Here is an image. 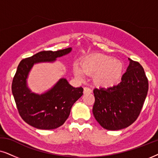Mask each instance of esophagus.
<instances>
[{"label":"esophagus","instance_id":"1","mask_svg":"<svg viewBox=\"0 0 158 158\" xmlns=\"http://www.w3.org/2000/svg\"><path fill=\"white\" fill-rule=\"evenodd\" d=\"M92 93V89L89 87H84V94H89Z\"/></svg>","mask_w":158,"mask_h":158}]
</instances>
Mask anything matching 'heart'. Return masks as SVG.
<instances>
[{
  "label": "heart",
  "instance_id": "b5f03b06",
  "mask_svg": "<svg viewBox=\"0 0 158 158\" xmlns=\"http://www.w3.org/2000/svg\"><path fill=\"white\" fill-rule=\"evenodd\" d=\"M124 70L123 63L119 59L102 54L90 55L81 62V69L74 68V73L82 79L86 75H92L94 83L98 87H110L121 81Z\"/></svg>",
  "mask_w": 158,
  "mask_h": 158
}]
</instances>
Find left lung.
<instances>
[{"label": "left lung", "mask_w": 158, "mask_h": 158, "mask_svg": "<svg viewBox=\"0 0 158 158\" xmlns=\"http://www.w3.org/2000/svg\"><path fill=\"white\" fill-rule=\"evenodd\" d=\"M121 81L113 87L95 88L92 108L97 121L104 129L120 130L137 119L148 91V79L144 69L130 59Z\"/></svg>", "instance_id": "obj_1"}]
</instances>
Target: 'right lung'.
<instances>
[{
  "mask_svg": "<svg viewBox=\"0 0 158 158\" xmlns=\"http://www.w3.org/2000/svg\"><path fill=\"white\" fill-rule=\"evenodd\" d=\"M71 48L52 51L44 50L21 60L12 81V93L22 118L39 129H54L68 118L71 108L83 94V88L73 87L66 79H60L52 89L37 94L27 87L28 73L37 63L52 62L56 58L69 53Z\"/></svg>",
  "mask_w": 158,
  "mask_h": 158,
  "instance_id": "obj_1",
  "label": "right lung"
}]
</instances>
